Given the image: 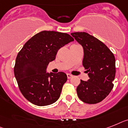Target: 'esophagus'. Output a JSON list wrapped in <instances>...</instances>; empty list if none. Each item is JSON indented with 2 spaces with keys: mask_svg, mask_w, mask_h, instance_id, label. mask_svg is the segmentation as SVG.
<instances>
[{
  "mask_svg": "<svg viewBox=\"0 0 128 128\" xmlns=\"http://www.w3.org/2000/svg\"><path fill=\"white\" fill-rule=\"evenodd\" d=\"M66 76H67V78H68V79L71 78L72 77V75L71 74H70V73H67V74H66Z\"/></svg>",
  "mask_w": 128,
  "mask_h": 128,
  "instance_id": "esophagus-1",
  "label": "esophagus"
}]
</instances>
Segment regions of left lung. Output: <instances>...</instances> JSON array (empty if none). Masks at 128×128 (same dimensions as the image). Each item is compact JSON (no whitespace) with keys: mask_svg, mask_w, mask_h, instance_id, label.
<instances>
[{"mask_svg":"<svg viewBox=\"0 0 128 128\" xmlns=\"http://www.w3.org/2000/svg\"><path fill=\"white\" fill-rule=\"evenodd\" d=\"M84 50L82 64L90 78L80 80L76 88L79 99L88 104L103 101L113 88L116 74L115 58L108 47L85 32L70 34Z\"/></svg>","mask_w":128,"mask_h":128,"instance_id":"1","label":"left lung"}]
</instances>
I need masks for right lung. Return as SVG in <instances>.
Here are the masks:
<instances>
[{"mask_svg": "<svg viewBox=\"0 0 128 128\" xmlns=\"http://www.w3.org/2000/svg\"><path fill=\"white\" fill-rule=\"evenodd\" d=\"M72 41L68 34L43 30L24 44L17 56L14 75L21 92L29 102L46 106L60 98L66 74L46 72V68L56 59L58 50Z\"/></svg>", "mask_w": 128, "mask_h": 128, "instance_id": "obj_1", "label": "right lung"}]
</instances>
